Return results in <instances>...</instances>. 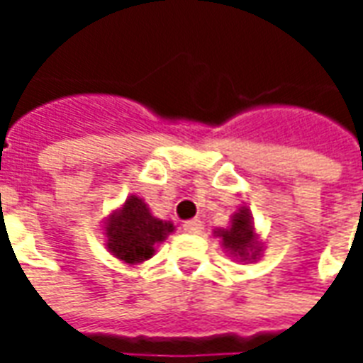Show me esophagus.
<instances>
[{
  "label": "esophagus",
  "instance_id": "obj_1",
  "mask_svg": "<svg viewBox=\"0 0 363 363\" xmlns=\"http://www.w3.org/2000/svg\"><path fill=\"white\" fill-rule=\"evenodd\" d=\"M182 229L186 231V233H192V235H198V233H202V221L200 220H189L182 223Z\"/></svg>",
  "mask_w": 363,
  "mask_h": 363
}]
</instances>
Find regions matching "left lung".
Masks as SVG:
<instances>
[{
  "instance_id": "1",
  "label": "left lung",
  "mask_w": 363,
  "mask_h": 363,
  "mask_svg": "<svg viewBox=\"0 0 363 363\" xmlns=\"http://www.w3.org/2000/svg\"><path fill=\"white\" fill-rule=\"evenodd\" d=\"M221 239L225 249H229L233 255L245 257L247 249L252 247V223L247 210H239L233 216V225L228 231H221Z\"/></svg>"
}]
</instances>
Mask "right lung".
Listing matches in <instances>:
<instances>
[{"label":"right lung","instance_id":"obj_1","mask_svg":"<svg viewBox=\"0 0 363 363\" xmlns=\"http://www.w3.org/2000/svg\"><path fill=\"white\" fill-rule=\"evenodd\" d=\"M173 225L153 218L138 196H130L124 208L106 225L108 249L126 262H142L153 255V245L163 241Z\"/></svg>","mask_w":363,"mask_h":363}]
</instances>
